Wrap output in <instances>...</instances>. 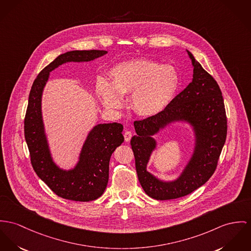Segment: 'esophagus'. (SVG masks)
Returning <instances> with one entry per match:
<instances>
[{
    "mask_svg": "<svg viewBox=\"0 0 251 251\" xmlns=\"http://www.w3.org/2000/svg\"><path fill=\"white\" fill-rule=\"evenodd\" d=\"M132 132L131 131H126L125 133H124V138H125V141H127V142H129L130 141V139H131V137H132Z\"/></svg>",
    "mask_w": 251,
    "mask_h": 251,
    "instance_id": "esophagus-1",
    "label": "esophagus"
}]
</instances>
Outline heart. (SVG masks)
Here are the masks:
<instances>
[{"label":"heart","instance_id":"heart-1","mask_svg":"<svg viewBox=\"0 0 251 251\" xmlns=\"http://www.w3.org/2000/svg\"><path fill=\"white\" fill-rule=\"evenodd\" d=\"M111 82L99 78L97 94L105 107L119 109L123 96L131 94L130 104L136 115L151 117L161 113L173 100L178 76L173 67L149 59L122 62L109 72Z\"/></svg>","mask_w":251,"mask_h":251}]
</instances>
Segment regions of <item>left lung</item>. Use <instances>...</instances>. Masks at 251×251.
Instances as JSON below:
<instances>
[{"label": "left lung", "mask_w": 251, "mask_h": 251, "mask_svg": "<svg viewBox=\"0 0 251 251\" xmlns=\"http://www.w3.org/2000/svg\"><path fill=\"white\" fill-rule=\"evenodd\" d=\"M193 65L192 82L158 115L134 122L131 139L138 180L149 197L172 200L192 193L212 176L227 133L224 98L216 80L187 50ZM176 121L188 122L195 135L194 152L181 176L163 182L147 171V163L156 147L152 135Z\"/></svg>", "instance_id": "obj_1"}]
</instances>
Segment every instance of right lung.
I'll list each match as a JSON object with an SVG mask.
<instances>
[{
  "instance_id": "obj_1",
  "label": "right lung",
  "mask_w": 251,
  "mask_h": 251,
  "mask_svg": "<svg viewBox=\"0 0 251 251\" xmlns=\"http://www.w3.org/2000/svg\"><path fill=\"white\" fill-rule=\"evenodd\" d=\"M106 50H73L55 58L44 68L34 80L25 116V138L29 150L32 167L39 177L59 197L90 201L104 193L109 180L111 155L124 141L120 123L97 124L83 144L77 164L64 170L54 163L43 123L41 101L50 73L68 62H89L103 56Z\"/></svg>"
}]
</instances>
